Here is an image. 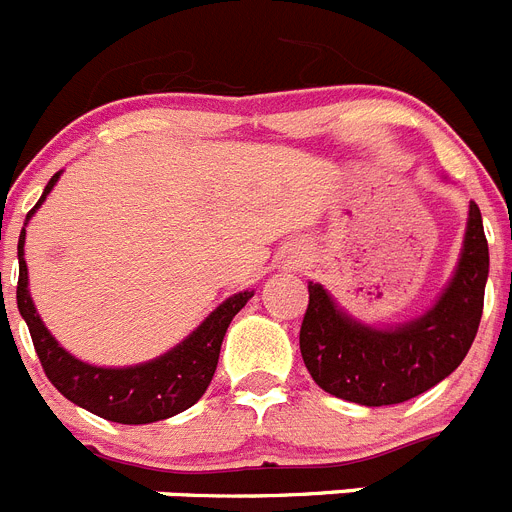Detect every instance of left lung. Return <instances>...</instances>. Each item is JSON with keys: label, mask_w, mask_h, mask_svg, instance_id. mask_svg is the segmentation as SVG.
<instances>
[{"label": "left lung", "mask_w": 512, "mask_h": 512, "mask_svg": "<svg viewBox=\"0 0 512 512\" xmlns=\"http://www.w3.org/2000/svg\"><path fill=\"white\" fill-rule=\"evenodd\" d=\"M490 274L482 212L469 202L467 233L454 277L433 307L408 323L369 325L343 310L328 289L307 284L310 305L300 328L307 372L330 395L366 408L397 405L449 377L477 336Z\"/></svg>", "instance_id": "left-lung-1"}]
</instances>
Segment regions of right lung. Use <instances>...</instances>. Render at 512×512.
I'll return each instance as SVG.
<instances>
[{
  "label": "right lung",
  "instance_id": "obj_1",
  "mask_svg": "<svg viewBox=\"0 0 512 512\" xmlns=\"http://www.w3.org/2000/svg\"><path fill=\"white\" fill-rule=\"evenodd\" d=\"M58 179H61V171H56L51 182L45 184L38 205L27 212L25 225L30 223L35 210L43 205L45 197L51 194ZM17 259H20L17 310L30 328L45 377L51 379L53 387L66 400L99 415V418L112 420V423H156V420H166L192 408L210 387L230 320L253 297L251 289L228 297L182 343H176L171 351L156 356V359L133 366H97L69 354L40 320L33 297H30V287H27L25 228H22L20 241H17Z\"/></svg>",
  "mask_w": 512,
  "mask_h": 512
}]
</instances>
